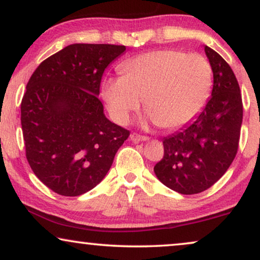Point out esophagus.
Returning <instances> with one entry per match:
<instances>
[{
  "label": "esophagus",
  "instance_id": "obj_1",
  "mask_svg": "<svg viewBox=\"0 0 260 260\" xmlns=\"http://www.w3.org/2000/svg\"><path fill=\"white\" fill-rule=\"evenodd\" d=\"M130 138H131V141H134V142H142V141H148L149 140V137L142 136V135H138L136 133L131 134Z\"/></svg>",
  "mask_w": 260,
  "mask_h": 260
}]
</instances>
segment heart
Masks as SVG:
<instances>
[{
  "label": "heart",
  "mask_w": 260,
  "mask_h": 260,
  "mask_svg": "<svg viewBox=\"0 0 260 260\" xmlns=\"http://www.w3.org/2000/svg\"><path fill=\"white\" fill-rule=\"evenodd\" d=\"M122 73L103 83L106 106L119 124L138 110L142 98L159 126H182L204 109L213 85L212 66L204 55L175 49L138 55L123 63Z\"/></svg>",
  "instance_id": "obj_1"
}]
</instances>
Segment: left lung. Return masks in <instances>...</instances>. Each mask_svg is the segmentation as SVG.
<instances>
[{"label":"left lung","instance_id":"1","mask_svg":"<svg viewBox=\"0 0 260 260\" xmlns=\"http://www.w3.org/2000/svg\"><path fill=\"white\" fill-rule=\"evenodd\" d=\"M213 71L212 97L197 119L163 140L165 155L156 163L157 179L181 194H198L227 172L238 151L243 122L240 87L232 69L205 46Z\"/></svg>","mask_w":260,"mask_h":260}]
</instances>
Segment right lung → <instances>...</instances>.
I'll return each instance as SVG.
<instances>
[{"label":"right lung","instance_id":"obj_1","mask_svg":"<svg viewBox=\"0 0 260 260\" xmlns=\"http://www.w3.org/2000/svg\"><path fill=\"white\" fill-rule=\"evenodd\" d=\"M125 46L73 44L44 60L21 102L26 157L38 179L63 197L94 188L130 131L99 101L103 73Z\"/></svg>","mask_w":260,"mask_h":260}]
</instances>
